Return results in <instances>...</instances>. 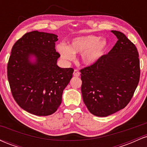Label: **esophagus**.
I'll return each mask as SVG.
<instances>
[{
	"label": "esophagus",
	"instance_id": "34e87169",
	"mask_svg": "<svg viewBox=\"0 0 147 147\" xmlns=\"http://www.w3.org/2000/svg\"><path fill=\"white\" fill-rule=\"evenodd\" d=\"M73 75L75 76V77H79V75H80V72L78 70H77V69H75V70H74V72H73Z\"/></svg>",
	"mask_w": 147,
	"mask_h": 147
}]
</instances>
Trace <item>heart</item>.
<instances>
[{
    "mask_svg": "<svg viewBox=\"0 0 147 147\" xmlns=\"http://www.w3.org/2000/svg\"><path fill=\"white\" fill-rule=\"evenodd\" d=\"M108 48L106 38L96 35H86L76 37L69 45L63 43L57 44V50L62 59L71 61L75 55L81 54V61L84 65L90 66L102 58Z\"/></svg>",
    "mask_w": 147,
    "mask_h": 147,
    "instance_id": "1",
    "label": "heart"
}]
</instances>
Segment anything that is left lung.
Masks as SVG:
<instances>
[{
    "label": "left lung",
    "mask_w": 147,
    "mask_h": 147,
    "mask_svg": "<svg viewBox=\"0 0 147 147\" xmlns=\"http://www.w3.org/2000/svg\"><path fill=\"white\" fill-rule=\"evenodd\" d=\"M117 41L94 65L80 70L82 97L90 113L106 117L126 107L140 80L136 45L122 32L111 30Z\"/></svg>",
    "instance_id": "1"
}]
</instances>
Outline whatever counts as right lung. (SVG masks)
<instances>
[{
	"mask_svg": "<svg viewBox=\"0 0 147 147\" xmlns=\"http://www.w3.org/2000/svg\"><path fill=\"white\" fill-rule=\"evenodd\" d=\"M58 36L32 31L25 34L11 49L7 78L18 106L35 115L53 114L61 103L62 94L72 77V68L57 65L55 50Z\"/></svg>",
	"mask_w": 147,
	"mask_h": 147,
	"instance_id": "1",
	"label": "right lung"
}]
</instances>
